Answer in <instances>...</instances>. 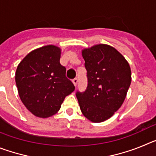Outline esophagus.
<instances>
[{
    "mask_svg": "<svg viewBox=\"0 0 156 156\" xmlns=\"http://www.w3.org/2000/svg\"><path fill=\"white\" fill-rule=\"evenodd\" d=\"M73 84H74V86H76V84H77V83H78V80L76 79V78H75V79H73Z\"/></svg>",
    "mask_w": 156,
    "mask_h": 156,
    "instance_id": "esophagus-1",
    "label": "esophagus"
}]
</instances>
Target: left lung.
I'll list each match as a JSON object with an SVG mask.
<instances>
[{
    "label": "left lung",
    "mask_w": 156,
    "mask_h": 156,
    "mask_svg": "<svg viewBox=\"0 0 156 156\" xmlns=\"http://www.w3.org/2000/svg\"><path fill=\"white\" fill-rule=\"evenodd\" d=\"M87 71L84 92L77 91L83 115L90 122L107 120L119 109L131 83V70L123 56L113 47L100 44L82 50Z\"/></svg>",
    "instance_id": "1"
}]
</instances>
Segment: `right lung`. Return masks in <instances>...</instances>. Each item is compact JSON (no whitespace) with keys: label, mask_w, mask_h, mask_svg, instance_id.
Listing matches in <instances>:
<instances>
[{"label":"right lung","mask_w":156,"mask_h":156,"mask_svg":"<svg viewBox=\"0 0 156 156\" xmlns=\"http://www.w3.org/2000/svg\"><path fill=\"white\" fill-rule=\"evenodd\" d=\"M62 50L46 45L32 51L18 65L16 83L19 98L33 115L48 118L59 111L65 98L75 90L60 64Z\"/></svg>","instance_id":"1"}]
</instances>
